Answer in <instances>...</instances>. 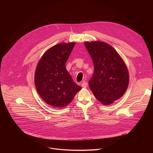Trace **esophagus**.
<instances>
[{"instance_id": "esophagus-1", "label": "esophagus", "mask_w": 153, "mask_h": 153, "mask_svg": "<svg viewBox=\"0 0 153 153\" xmlns=\"http://www.w3.org/2000/svg\"><path fill=\"white\" fill-rule=\"evenodd\" d=\"M81 86L82 87H83V88H86L87 86V83L86 82H83L82 84H81Z\"/></svg>"}]
</instances>
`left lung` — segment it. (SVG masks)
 Segmentation results:
<instances>
[{"mask_svg":"<svg viewBox=\"0 0 153 153\" xmlns=\"http://www.w3.org/2000/svg\"><path fill=\"white\" fill-rule=\"evenodd\" d=\"M84 44L94 67L89 81L90 89L100 102L110 105L121 98L127 90L129 73L126 65L116 50L106 42H85Z\"/></svg>","mask_w":153,"mask_h":153,"instance_id":"8db88e82","label":"left lung"}]
</instances>
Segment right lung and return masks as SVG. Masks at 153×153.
<instances>
[{
	"label": "right lung",
	"instance_id": "right-lung-1",
	"mask_svg": "<svg viewBox=\"0 0 153 153\" xmlns=\"http://www.w3.org/2000/svg\"><path fill=\"white\" fill-rule=\"evenodd\" d=\"M76 42L60 43L49 48L39 60L34 83L39 96L55 108L67 106L82 87L76 85L66 70V63Z\"/></svg>",
	"mask_w": 153,
	"mask_h": 153
}]
</instances>
